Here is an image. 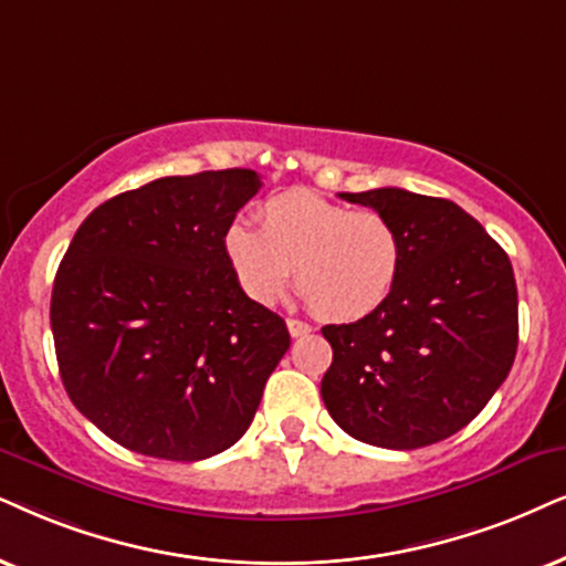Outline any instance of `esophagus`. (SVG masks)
Here are the masks:
<instances>
[{"label":"esophagus","mask_w":566,"mask_h":566,"mask_svg":"<svg viewBox=\"0 0 566 566\" xmlns=\"http://www.w3.org/2000/svg\"><path fill=\"white\" fill-rule=\"evenodd\" d=\"M287 328L292 336H305L307 332H311V326H307L305 321H297V318H287Z\"/></svg>","instance_id":"esophagus-1"}]
</instances>
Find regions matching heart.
Returning a JSON list of instances; mask_svg holds the SVG:
<instances>
[{"mask_svg":"<svg viewBox=\"0 0 566 566\" xmlns=\"http://www.w3.org/2000/svg\"><path fill=\"white\" fill-rule=\"evenodd\" d=\"M221 248L240 290L255 305H274L295 269L300 295L334 324L376 313L402 269V240L384 213L353 211L305 190L269 198L261 206V230L232 221Z\"/></svg>","mask_w":566,"mask_h":566,"instance_id":"1","label":"heart"}]
</instances>
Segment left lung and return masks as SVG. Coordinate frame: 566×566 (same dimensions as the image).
<instances>
[{"instance_id": "1", "label": "left lung", "mask_w": 566, "mask_h": 566, "mask_svg": "<svg viewBox=\"0 0 566 566\" xmlns=\"http://www.w3.org/2000/svg\"><path fill=\"white\" fill-rule=\"evenodd\" d=\"M397 227L402 269L386 303L321 328L334 349L321 397L336 426L384 449H420L489 405L517 355L510 255L447 198L402 188L342 192Z\"/></svg>"}]
</instances>
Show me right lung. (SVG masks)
I'll list each match as a JSON object with an SVG mask.
<instances>
[{
    "mask_svg": "<svg viewBox=\"0 0 566 566\" xmlns=\"http://www.w3.org/2000/svg\"><path fill=\"white\" fill-rule=\"evenodd\" d=\"M261 185L253 169L161 177L77 227L52 290L56 363L119 447L198 462L253 423L290 332L240 290L221 238Z\"/></svg>",
    "mask_w": 566,
    "mask_h": 566,
    "instance_id": "right-lung-1",
    "label": "right lung"
}]
</instances>
